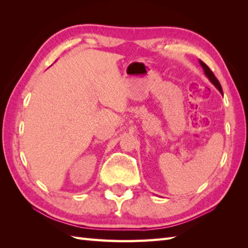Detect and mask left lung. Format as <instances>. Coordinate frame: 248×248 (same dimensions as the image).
Segmentation results:
<instances>
[{
  "instance_id": "left-lung-1",
  "label": "left lung",
  "mask_w": 248,
  "mask_h": 248,
  "mask_svg": "<svg viewBox=\"0 0 248 248\" xmlns=\"http://www.w3.org/2000/svg\"><path fill=\"white\" fill-rule=\"evenodd\" d=\"M199 64H200V66L202 67L203 72H204V76L209 78V81L211 82V83L213 84V85L218 89V92H219L220 93L223 94V89H222V86H220V84H219L218 80H217V78H215V76L213 75V72H212L211 70H210V68H209L207 65H205L202 61H199Z\"/></svg>"
}]
</instances>
